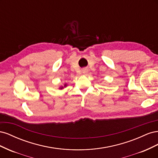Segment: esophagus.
I'll return each instance as SVG.
<instances>
[{
    "label": "esophagus",
    "mask_w": 158,
    "mask_h": 158,
    "mask_svg": "<svg viewBox=\"0 0 158 158\" xmlns=\"http://www.w3.org/2000/svg\"><path fill=\"white\" fill-rule=\"evenodd\" d=\"M87 69H84V70H82V73L83 74H86L87 73Z\"/></svg>",
    "instance_id": "1"
}]
</instances>
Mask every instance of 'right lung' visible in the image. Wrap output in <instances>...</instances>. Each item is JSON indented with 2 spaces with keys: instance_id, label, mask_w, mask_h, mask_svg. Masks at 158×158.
Returning a JSON list of instances; mask_svg holds the SVG:
<instances>
[{
  "instance_id": "1",
  "label": "right lung",
  "mask_w": 158,
  "mask_h": 158,
  "mask_svg": "<svg viewBox=\"0 0 158 158\" xmlns=\"http://www.w3.org/2000/svg\"><path fill=\"white\" fill-rule=\"evenodd\" d=\"M66 86H67V84H64V86H63V85H60V86L59 88V89H64V88H66Z\"/></svg>"
}]
</instances>
